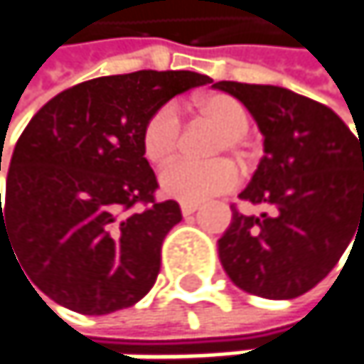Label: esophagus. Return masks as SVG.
Returning a JSON list of instances; mask_svg holds the SVG:
<instances>
[{
	"instance_id": "obj_1",
	"label": "esophagus",
	"mask_w": 364,
	"mask_h": 364,
	"mask_svg": "<svg viewBox=\"0 0 364 364\" xmlns=\"http://www.w3.org/2000/svg\"><path fill=\"white\" fill-rule=\"evenodd\" d=\"M198 208H200V204H196V202H183L181 204L183 217H189V215H193Z\"/></svg>"
}]
</instances>
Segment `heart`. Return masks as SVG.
I'll list each match as a JSON object with an SVG mask.
<instances>
[{"mask_svg":"<svg viewBox=\"0 0 364 364\" xmlns=\"http://www.w3.org/2000/svg\"><path fill=\"white\" fill-rule=\"evenodd\" d=\"M196 109L204 119H208L223 132L213 154L221 156L225 151H234L238 154L240 162L247 166L249 151L245 149V136L251 128L249 109L238 99L223 92H215L198 99ZM181 136L183 122L179 105L175 101L162 103L158 109L151 111L141 132L145 158L154 166L168 164L181 147ZM236 183H238V171L228 160H215L206 164L179 160L160 175L162 191L183 202H202L206 198L230 191Z\"/></svg>","mask_w":364,"mask_h":364,"instance_id":"1","label":"heart"}]
</instances>
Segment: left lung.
I'll use <instances>...</instances> for the list:
<instances>
[{"instance_id": "8db88e82", "label": "left lung", "mask_w": 364, "mask_h": 364, "mask_svg": "<svg viewBox=\"0 0 364 364\" xmlns=\"http://www.w3.org/2000/svg\"><path fill=\"white\" fill-rule=\"evenodd\" d=\"M251 111L263 158L245 202L234 204L219 259L236 287L265 299H293L314 289L364 230V141L327 105L280 86L217 82ZM358 238V234H356Z\"/></svg>"}]
</instances>
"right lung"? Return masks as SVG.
<instances>
[{
    "mask_svg": "<svg viewBox=\"0 0 364 364\" xmlns=\"http://www.w3.org/2000/svg\"><path fill=\"white\" fill-rule=\"evenodd\" d=\"M210 82L151 69L95 77L31 117L10 160L4 206L0 200V245L10 242L41 293L90 316L149 293L181 208L156 200L141 132L162 103Z\"/></svg>",
    "mask_w": 364,
    "mask_h": 364,
    "instance_id": "obj_1",
    "label": "right lung"
}]
</instances>
